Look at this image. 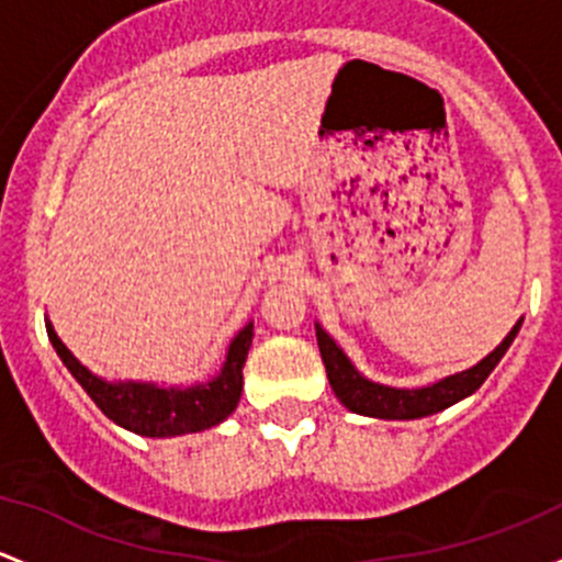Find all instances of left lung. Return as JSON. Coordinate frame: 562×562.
<instances>
[{"mask_svg":"<svg viewBox=\"0 0 562 562\" xmlns=\"http://www.w3.org/2000/svg\"><path fill=\"white\" fill-rule=\"evenodd\" d=\"M519 324H514L512 333L506 335L501 346L490 357H484L479 366L471 370H462V373L447 375L438 384L422 386V390H395V386L373 384V381L362 379L357 373L355 366L349 362V357L338 349L333 338L324 333L322 327H316V340H319V351L324 368H327V379L333 392L338 395V401L346 408L355 411V414L366 416H379V419H419V416L438 414V411L454 406L462 397L473 395L479 386L487 381V375L493 373L501 357L506 355V349L512 346V340L517 338Z\"/></svg>","mask_w":562,"mask_h":562,"instance_id":"8db88e82","label":"left lung"}]
</instances>
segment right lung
<instances>
[{
    "label": "right lung",
    "mask_w": 562,
    "mask_h": 562,
    "mask_svg": "<svg viewBox=\"0 0 562 562\" xmlns=\"http://www.w3.org/2000/svg\"><path fill=\"white\" fill-rule=\"evenodd\" d=\"M45 329H48V338L54 344L56 355L61 357L69 373L78 379V384L89 392L91 401L102 408V414L113 419L115 425L148 438L207 430V427L227 419L240 401L243 366H246L248 346H251L254 338V324L243 327L235 335L233 344H229L227 362H224L222 373L213 381H207V384L187 386V390H181V386L161 390V386L135 384V381L108 384V381L97 379L94 373H89L69 355V349L61 344L59 335L54 333L50 322L45 324Z\"/></svg>",
    "instance_id": "1"
}]
</instances>
